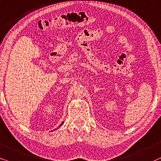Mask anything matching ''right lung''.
<instances>
[{"label":"right lung","mask_w":161,"mask_h":161,"mask_svg":"<svg viewBox=\"0 0 161 161\" xmlns=\"http://www.w3.org/2000/svg\"><path fill=\"white\" fill-rule=\"evenodd\" d=\"M63 123H64V121H63V123H62V124H60V125H59V127H60V126H62V125H63ZM57 130V129H54V130ZM51 131H52V130H51Z\"/></svg>","instance_id":"add662e5"}]
</instances>
